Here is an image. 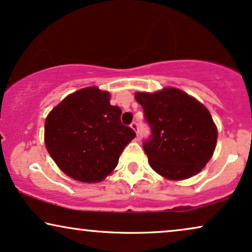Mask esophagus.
Segmentation results:
<instances>
[{
  "label": "esophagus",
  "instance_id": "obj_1",
  "mask_svg": "<svg viewBox=\"0 0 252 252\" xmlns=\"http://www.w3.org/2000/svg\"><path fill=\"white\" fill-rule=\"evenodd\" d=\"M130 126H131V129H133V131L136 132V135L138 136V124H137V122H132L130 124Z\"/></svg>",
  "mask_w": 252,
  "mask_h": 252
}]
</instances>
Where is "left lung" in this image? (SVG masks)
Wrapping results in <instances>:
<instances>
[{"instance_id":"8db88e82","label":"left lung","mask_w":252,"mask_h":252,"mask_svg":"<svg viewBox=\"0 0 252 252\" xmlns=\"http://www.w3.org/2000/svg\"><path fill=\"white\" fill-rule=\"evenodd\" d=\"M151 136L143 149L158 174L183 180L199 173L212 158L218 129L208 109L177 88L136 93Z\"/></svg>"}]
</instances>
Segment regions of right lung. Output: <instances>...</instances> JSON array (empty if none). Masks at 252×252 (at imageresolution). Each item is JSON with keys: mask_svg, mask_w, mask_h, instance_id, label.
Returning <instances> with one entry per match:
<instances>
[{"mask_svg": "<svg viewBox=\"0 0 252 252\" xmlns=\"http://www.w3.org/2000/svg\"><path fill=\"white\" fill-rule=\"evenodd\" d=\"M110 94L87 87L69 94L45 121L47 151L63 173L81 183L103 180L119 164L122 151L136 137L121 122L120 107Z\"/></svg>", "mask_w": 252, "mask_h": 252, "instance_id": "add662e5", "label": "right lung"}]
</instances>
